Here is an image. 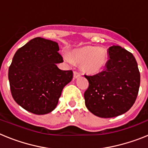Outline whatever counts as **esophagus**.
Listing matches in <instances>:
<instances>
[{"instance_id": "esophagus-1", "label": "esophagus", "mask_w": 148, "mask_h": 148, "mask_svg": "<svg viewBox=\"0 0 148 148\" xmlns=\"http://www.w3.org/2000/svg\"><path fill=\"white\" fill-rule=\"evenodd\" d=\"M81 73H78V72L77 71H74L73 72V77H74V78H78V77L81 76Z\"/></svg>"}]
</instances>
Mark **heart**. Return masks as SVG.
<instances>
[{"label":"heart","mask_w":148,"mask_h":148,"mask_svg":"<svg viewBox=\"0 0 148 148\" xmlns=\"http://www.w3.org/2000/svg\"><path fill=\"white\" fill-rule=\"evenodd\" d=\"M64 59L69 63L82 64V70L90 74H95L104 69L108 62V52L104 48L88 46L73 51L70 56L64 53Z\"/></svg>","instance_id":"1"}]
</instances>
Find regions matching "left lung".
Instances as JSON below:
<instances>
[{
    "mask_svg": "<svg viewBox=\"0 0 148 148\" xmlns=\"http://www.w3.org/2000/svg\"><path fill=\"white\" fill-rule=\"evenodd\" d=\"M109 60L104 71L84 75L89 87L84 92L88 110L101 118L124 114L135 103L140 73L134 56L120 46L108 49Z\"/></svg>",
    "mask_w": 148,
    "mask_h": 148,
    "instance_id": "left-lung-1",
    "label": "left lung"
}]
</instances>
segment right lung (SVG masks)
Wrapping results in <instances>:
<instances>
[{
	"mask_svg": "<svg viewBox=\"0 0 148 148\" xmlns=\"http://www.w3.org/2000/svg\"><path fill=\"white\" fill-rule=\"evenodd\" d=\"M58 43L35 38L18 49L8 78L15 102L30 113L44 115L54 110L63 89L73 79L72 70H62Z\"/></svg>",
	"mask_w": 148,
	"mask_h": 148,
	"instance_id": "add662e5",
	"label": "right lung"
}]
</instances>
